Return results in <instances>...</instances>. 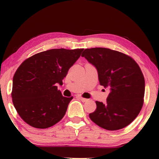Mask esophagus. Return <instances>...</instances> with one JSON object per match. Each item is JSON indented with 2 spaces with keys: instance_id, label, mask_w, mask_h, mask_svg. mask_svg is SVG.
Wrapping results in <instances>:
<instances>
[{
  "instance_id": "34e87169",
  "label": "esophagus",
  "mask_w": 159,
  "mask_h": 159,
  "mask_svg": "<svg viewBox=\"0 0 159 159\" xmlns=\"http://www.w3.org/2000/svg\"><path fill=\"white\" fill-rule=\"evenodd\" d=\"M77 98H79L82 102H86L87 101H88V99L84 98H82L81 96H80V95H78Z\"/></svg>"
}]
</instances>
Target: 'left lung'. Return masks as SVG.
<instances>
[{"mask_svg":"<svg viewBox=\"0 0 159 159\" xmlns=\"http://www.w3.org/2000/svg\"><path fill=\"white\" fill-rule=\"evenodd\" d=\"M82 56L97 69L100 84L110 90L106 103L96 101L90 119L107 130L127 127L143 105L145 80L138 64L125 54L105 48H87Z\"/></svg>","mask_w":159,"mask_h":159,"instance_id":"left-lung-1","label":"left lung"}]
</instances>
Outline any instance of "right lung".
<instances>
[{
  "instance_id": "obj_1",
  "label": "right lung",
  "mask_w": 159,
  "mask_h": 159,
  "mask_svg": "<svg viewBox=\"0 0 159 159\" xmlns=\"http://www.w3.org/2000/svg\"><path fill=\"white\" fill-rule=\"evenodd\" d=\"M84 49H51L25 60L13 78V103L21 118L32 127L45 129L64 116L73 98L64 97L62 84L69 69Z\"/></svg>"
}]
</instances>
